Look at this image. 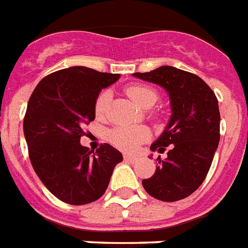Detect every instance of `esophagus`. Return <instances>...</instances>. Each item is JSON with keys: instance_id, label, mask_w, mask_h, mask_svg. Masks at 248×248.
<instances>
[{"instance_id": "34e87169", "label": "esophagus", "mask_w": 248, "mask_h": 248, "mask_svg": "<svg viewBox=\"0 0 248 248\" xmlns=\"http://www.w3.org/2000/svg\"><path fill=\"white\" fill-rule=\"evenodd\" d=\"M124 160H127V161H135V160H138V156H133V155H124Z\"/></svg>"}]
</instances>
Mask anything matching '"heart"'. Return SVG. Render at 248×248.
<instances>
[{
    "instance_id": "obj_1",
    "label": "heart",
    "mask_w": 248,
    "mask_h": 248,
    "mask_svg": "<svg viewBox=\"0 0 248 248\" xmlns=\"http://www.w3.org/2000/svg\"><path fill=\"white\" fill-rule=\"evenodd\" d=\"M124 93L138 106L143 109H150L159 100V93L154 88L140 84L129 85L124 89ZM109 92H102L97 97L94 104V114L97 118L105 117L108 105H109ZM150 138V131L144 127H117L109 135L110 142L115 147L124 151H135L140 143Z\"/></svg>"
}]
</instances>
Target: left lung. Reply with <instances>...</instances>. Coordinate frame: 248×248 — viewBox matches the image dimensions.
<instances>
[{
    "label": "left lung",
    "instance_id": "1",
    "mask_svg": "<svg viewBox=\"0 0 248 248\" xmlns=\"http://www.w3.org/2000/svg\"><path fill=\"white\" fill-rule=\"evenodd\" d=\"M134 76L164 88L172 108L166 130L151 144L152 151L170 147L167 159L157 157L159 166L142 181L143 188L167 202L185 199L203 183L219 143L217 97L197 75L170 65Z\"/></svg>",
    "mask_w": 248,
    "mask_h": 248
}]
</instances>
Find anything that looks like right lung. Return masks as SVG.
<instances>
[{
  "mask_svg": "<svg viewBox=\"0 0 248 248\" xmlns=\"http://www.w3.org/2000/svg\"><path fill=\"white\" fill-rule=\"evenodd\" d=\"M117 73L87 67L60 69L42 78L32 92L23 133L32 168L47 189L63 202L85 205L105 193L122 154L108 143L96 152L80 143L84 124L92 122L101 89Z\"/></svg>",
  "mask_w": 248,
  "mask_h": 248,
  "instance_id": "add662e5",
  "label": "right lung"
}]
</instances>
